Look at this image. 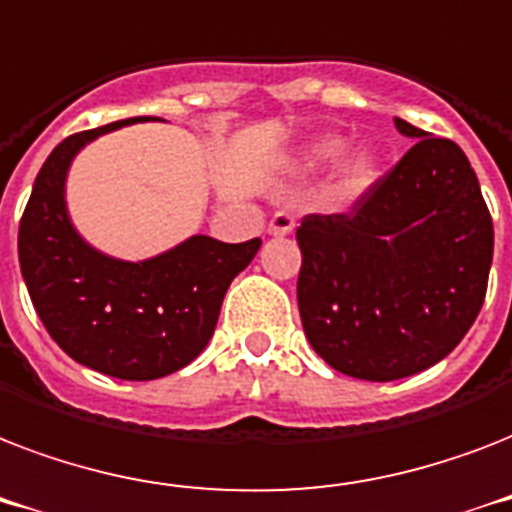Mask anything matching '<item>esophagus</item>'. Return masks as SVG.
Returning <instances> with one entry per match:
<instances>
[{
  "mask_svg": "<svg viewBox=\"0 0 512 512\" xmlns=\"http://www.w3.org/2000/svg\"><path fill=\"white\" fill-rule=\"evenodd\" d=\"M292 231H295V215L287 212V209L273 212L271 223H268V233H271V236H287V233Z\"/></svg>",
  "mask_w": 512,
  "mask_h": 512,
  "instance_id": "1",
  "label": "esophagus"
}]
</instances>
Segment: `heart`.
<instances>
[{
	"label": "heart",
	"instance_id": "1",
	"mask_svg": "<svg viewBox=\"0 0 512 512\" xmlns=\"http://www.w3.org/2000/svg\"><path fill=\"white\" fill-rule=\"evenodd\" d=\"M340 151H342L340 138H321L305 148L300 164H303V167H311L313 170V167H319V164L332 162ZM374 175H377V164H374L372 156L364 154V151H361V154H353L348 162L342 164L340 180H337L340 193H345V196H356V193H361L366 185L372 183Z\"/></svg>",
	"mask_w": 512,
	"mask_h": 512
}]
</instances>
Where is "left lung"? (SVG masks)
I'll return each instance as SVG.
<instances>
[{"instance_id": "obj_1", "label": "left lung", "mask_w": 512, "mask_h": 512, "mask_svg": "<svg viewBox=\"0 0 512 512\" xmlns=\"http://www.w3.org/2000/svg\"><path fill=\"white\" fill-rule=\"evenodd\" d=\"M409 151L348 212L297 228L300 319L332 369L388 382L452 353L489 284L494 225L468 156L454 140L396 119Z\"/></svg>"}]
</instances>
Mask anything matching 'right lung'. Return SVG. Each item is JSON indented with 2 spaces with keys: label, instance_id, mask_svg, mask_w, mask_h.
I'll return each instance as SVG.
<instances>
[{
  "label": "right lung",
  "instance_id": "obj_1",
  "mask_svg": "<svg viewBox=\"0 0 512 512\" xmlns=\"http://www.w3.org/2000/svg\"><path fill=\"white\" fill-rule=\"evenodd\" d=\"M135 116L60 143L34 180L18 231L20 273L44 329L79 364L119 380H156L207 348L231 281L260 239L225 244L191 236L143 263H124L84 244L68 220L63 185L76 151Z\"/></svg>",
  "mask_w": 512,
  "mask_h": 512
}]
</instances>
